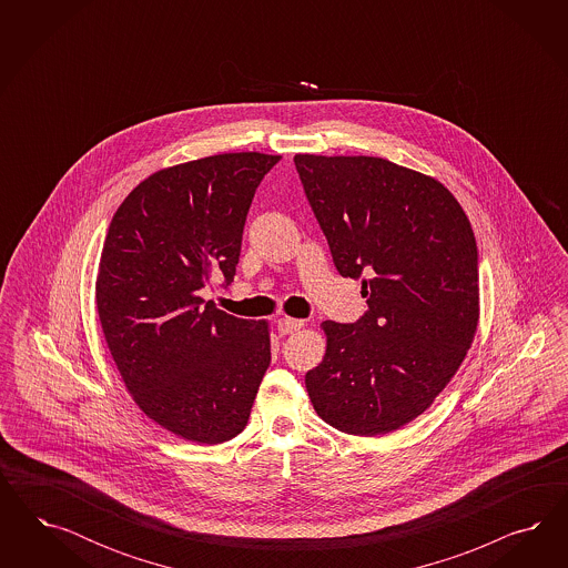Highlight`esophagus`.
Segmentation results:
<instances>
[{"instance_id": "esophagus-1", "label": "esophagus", "mask_w": 568, "mask_h": 568, "mask_svg": "<svg viewBox=\"0 0 568 568\" xmlns=\"http://www.w3.org/2000/svg\"><path fill=\"white\" fill-rule=\"evenodd\" d=\"M302 327H304L302 321L290 318V316H283V318L276 321V331H278L281 335H290V333H295V331H300Z\"/></svg>"}]
</instances>
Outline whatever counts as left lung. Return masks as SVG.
<instances>
[{"instance_id":"obj_1","label":"left lung","mask_w":568,"mask_h":568,"mask_svg":"<svg viewBox=\"0 0 568 568\" xmlns=\"http://www.w3.org/2000/svg\"><path fill=\"white\" fill-rule=\"evenodd\" d=\"M339 275L362 278L368 310L325 321L306 373L316 414L375 437L425 413L456 375L479 323V258L458 200L433 176L373 155L295 154Z\"/></svg>"}]
</instances>
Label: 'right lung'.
<instances>
[{
	"mask_svg": "<svg viewBox=\"0 0 568 568\" xmlns=\"http://www.w3.org/2000/svg\"><path fill=\"white\" fill-rule=\"evenodd\" d=\"M278 160L240 152L154 172L103 241L95 304L108 349L145 416L187 442L240 435L271 364L268 323L231 316L200 290L233 281L247 210Z\"/></svg>",
	"mask_w": 568,
	"mask_h": 568,
	"instance_id": "add662e5",
	"label": "right lung"
}]
</instances>
